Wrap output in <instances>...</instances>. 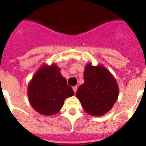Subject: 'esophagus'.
Wrapping results in <instances>:
<instances>
[{
  "mask_svg": "<svg viewBox=\"0 0 146 146\" xmlns=\"http://www.w3.org/2000/svg\"><path fill=\"white\" fill-rule=\"evenodd\" d=\"M73 90H74V93H76V92H77V90H78V86H73Z\"/></svg>",
  "mask_w": 146,
  "mask_h": 146,
  "instance_id": "1",
  "label": "esophagus"
}]
</instances>
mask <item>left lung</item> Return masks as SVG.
Returning a JSON list of instances; mask_svg holds the SVG:
<instances>
[{
  "mask_svg": "<svg viewBox=\"0 0 146 146\" xmlns=\"http://www.w3.org/2000/svg\"><path fill=\"white\" fill-rule=\"evenodd\" d=\"M84 83L79 86L76 97L86 113L102 116L110 111L117 101L119 86L113 75L103 65L85 66Z\"/></svg>",
  "mask_w": 146,
  "mask_h": 146,
  "instance_id": "obj_1",
  "label": "left lung"
}]
</instances>
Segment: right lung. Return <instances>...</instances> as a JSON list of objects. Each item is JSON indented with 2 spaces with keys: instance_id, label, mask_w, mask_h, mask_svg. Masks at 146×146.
<instances>
[{
  "instance_id": "add662e5",
  "label": "right lung",
  "mask_w": 146,
  "mask_h": 146,
  "mask_svg": "<svg viewBox=\"0 0 146 146\" xmlns=\"http://www.w3.org/2000/svg\"><path fill=\"white\" fill-rule=\"evenodd\" d=\"M74 95L67 85L60 68L54 63L43 64L33 76L27 86V96L32 108L39 114L52 115L60 111L67 98Z\"/></svg>"
}]
</instances>
